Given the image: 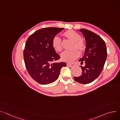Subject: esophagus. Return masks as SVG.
<instances>
[{
  "mask_svg": "<svg viewBox=\"0 0 120 120\" xmlns=\"http://www.w3.org/2000/svg\"><path fill=\"white\" fill-rule=\"evenodd\" d=\"M67 65L69 67H73L75 66V64H70V63H67Z\"/></svg>",
  "mask_w": 120,
  "mask_h": 120,
  "instance_id": "esophagus-1",
  "label": "esophagus"
}]
</instances>
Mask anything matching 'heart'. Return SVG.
Segmentation results:
<instances>
[{"instance_id": "1", "label": "heart", "mask_w": 120, "mask_h": 120, "mask_svg": "<svg viewBox=\"0 0 120 120\" xmlns=\"http://www.w3.org/2000/svg\"><path fill=\"white\" fill-rule=\"evenodd\" d=\"M64 35L74 42L73 48H77L81 52L85 49L84 42L81 40V37L79 34L73 30H67L64 33ZM52 44L54 49L60 52L62 49L61 39L58 36H55L52 39ZM80 56V53L78 50L74 49L72 50H66L61 54L62 59L67 62H72L77 59Z\"/></svg>"}]
</instances>
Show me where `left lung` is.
Here are the masks:
<instances>
[{"instance_id":"8db88e82","label":"left lung","mask_w":120,"mask_h":120,"mask_svg":"<svg viewBox=\"0 0 120 120\" xmlns=\"http://www.w3.org/2000/svg\"><path fill=\"white\" fill-rule=\"evenodd\" d=\"M86 41L84 56L79 60L82 75L74 77V80L80 83L88 84L95 80L100 75L107 58V49L104 40L95 33L85 29L80 31Z\"/></svg>"}]
</instances>
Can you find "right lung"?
I'll use <instances>...</instances> for the list:
<instances>
[{
	"instance_id": "obj_1",
	"label": "right lung",
	"mask_w": 120,
	"mask_h": 120,
	"mask_svg": "<svg viewBox=\"0 0 120 120\" xmlns=\"http://www.w3.org/2000/svg\"><path fill=\"white\" fill-rule=\"evenodd\" d=\"M64 28L46 27L35 32L26 41L23 55L26 70L31 77L41 84L56 81L65 62L56 63L60 58L52 44L53 38Z\"/></svg>"
}]
</instances>
